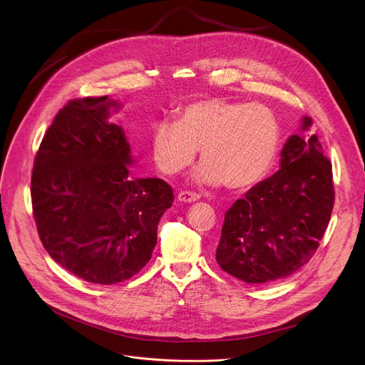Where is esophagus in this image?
I'll list each match as a JSON object with an SVG mask.
<instances>
[{"label":"esophagus","instance_id":"esophagus-1","mask_svg":"<svg viewBox=\"0 0 365 365\" xmlns=\"http://www.w3.org/2000/svg\"><path fill=\"white\" fill-rule=\"evenodd\" d=\"M199 199V195L196 192H190V190H180L178 193V200L182 203H187V202H195Z\"/></svg>","mask_w":365,"mask_h":365}]
</instances>
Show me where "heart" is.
I'll return each instance as SVG.
<instances>
[{
  "instance_id": "obj_1",
  "label": "heart",
  "mask_w": 365,
  "mask_h": 365,
  "mask_svg": "<svg viewBox=\"0 0 365 365\" xmlns=\"http://www.w3.org/2000/svg\"><path fill=\"white\" fill-rule=\"evenodd\" d=\"M280 147V125L262 103L207 98L189 103L176 123L154 125L153 160L160 172L179 175L192 165L196 150L203 162L196 179L231 190H245L270 172Z\"/></svg>"
}]
</instances>
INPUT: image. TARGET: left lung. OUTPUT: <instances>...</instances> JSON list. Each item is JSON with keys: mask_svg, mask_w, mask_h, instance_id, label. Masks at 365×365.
I'll list each match as a JSON object with an SVG mask.
<instances>
[{"mask_svg": "<svg viewBox=\"0 0 365 365\" xmlns=\"http://www.w3.org/2000/svg\"><path fill=\"white\" fill-rule=\"evenodd\" d=\"M310 124L304 117L302 130ZM334 200L332 165L318 137L292 135L282 150L280 170L227 211L217 263L252 284L289 277L318 250Z\"/></svg>", "mask_w": 365, "mask_h": 365, "instance_id": "1", "label": "left lung"}]
</instances>
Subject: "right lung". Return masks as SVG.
I'll use <instances>...</instances> for the list:
<instances>
[{
    "mask_svg": "<svg viewBox=\"0 0 365 365\" xmlns=\"http://www.w3.org/2000/svg\"><path fill=\"white\" fill-rule=\"evenodd\" d=\"M106 96L72 99L56 114L36 153L31 205L44 250L95 284L131 279L151 258L158 225L173 203L162 179H137L130 144L107 123Z\"/></svg>",
    "mask_w": 365,
    "mask_h": 365,
    "instance_id": "right-lung-1",
    "label": "right lung"
}]
</instances>
